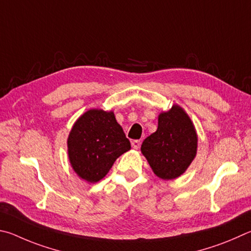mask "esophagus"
Wrapping results in <instances>:
<instances>
[{"instance_id":"34e87169","label":"esophagus","mask_w":251,"mask_h":251,"mask_svg":"<svg viewBox=\"0 0 251 251\" xmlns=\"http://www.w3.org/2000/svg\"><path fill=\"white\" fill-rule=\"evenodd\" d=\"M131 144H132L133 149L138 150V149H140V147H141V141H140V140H133V141L131 142Z\"/></svg>"}]
</instances>
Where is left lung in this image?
Wrapping results in <instances>:
<instances>
[{"mask_svg": "<svg viewBox=\"0 0 251 251\" xmlns=\"http://www.w3.org/2000/svg\"><path fill=\"white\" fill-rule=\"evenodd\" d=\"M196 150L195 128L178 105L160 114L157 130L141 146V152L153 172L163 179L176 178L185 172L194 160Z\"/></svg>", "mask_w": 251, "mask_h": 251, "instance_id": "1", "label": "left lung"}]
</instances>
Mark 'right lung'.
I'll return each mask as SVG.
<instances>
[{"mask_svg": "<svg viewBox=\"0 0 251 251\" xmlns=\"http://www.w3.org/2000/svg\"><path fill=\"white\" fill-rule=\"evenodd\" d=\"M70 164L79 176L96 183L131 144L112 111L92 109L75 122L68 137Z\"/></svg>", "mask_w": 251, "mask_h": 251, "instance_id": "obj_1", "label": "right lung"}]
</instances>
